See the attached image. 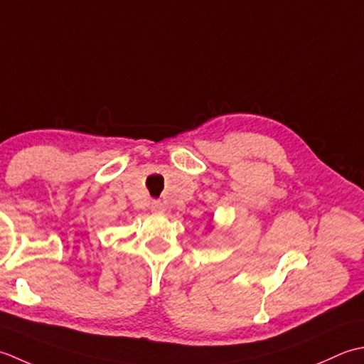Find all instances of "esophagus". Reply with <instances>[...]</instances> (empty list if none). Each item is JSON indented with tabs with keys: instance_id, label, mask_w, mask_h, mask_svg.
Returning a JSON list of instances; mask_svg holds the SVG:
<instances>
[{
	"instance_id": "obj_1",
	"label": "esophagus",
	"mask_w": 364,
	"mask_h": 364,
	"mask_svg": "<svg viewBox=\"0 0 364 364\" xmlns=\"http://www.w3.org/2000/svg\"><path fill=\"white\" fill-rule=\"evenodd\" d=\"M151 210L154 213H163V212H165V205H163V203H160V201H152L151 203Z\"/></svg>"
}]
</instances>
